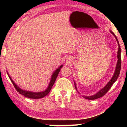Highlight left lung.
Here are the masks:
<instances>
[{
    "instance_id": "8db88e82",
    "label": "left lung",
    "mask_w": 127,
    "mask_h": 127,
    "mask_svg": "<svg viewBox=\"0 0 127 127\" xmlns=\"http://www.w3.org/2000/svg\"><path fill=\"white\" fill-rule=\"evenodd\" d=\"M110 32H111V33H112L114 36H115L116 40H117L118 44H119V50H118V53H117L118 61H117V66H116L115 72H114V76H113L112 79H111L110 81H109V82L107 83L106 86L103 88H102V89L100 90V91H99L98 93L96 94H95L94 95H93V96H84L85 98L87 99L94 100V99H96L99 98H100V97L104 96V95H105L107 93V92L110 89L111 87L112 86V85L113 84V83L116 81V80L117 79V78H118V77H119V76L120 74V70H121V48H120V44H119V41H118V39H117V37L116 36L115 34H114L113 32H112L111 31H110ZM74 85H75V88L76 89V86L75 83H74Z\"/></svg>"
}]
</instances>
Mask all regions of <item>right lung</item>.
Masks as SVG:
<instances>
[{
	"label": "right lung",
	"instance_id": "obj_1",
	"mask_svg": "<svg viewBox=\"0 0 127 127\" xmlns=\"http://www.w3.org/2000/svg\"><path fill=\"white\" fill-rule=\"evenodd\" d=\"M62 67V65L61 66L59 67L58 69H57L55 71L54 73L53 76H52L51 81H50V84L48 86L47 89L46 91H43V92H41V93H32V92H29V91H24L18 87V86H17L16 84H15L14 82L13 81V80L11 79V78L10 77V76L8 75V77H9L10 80L11 81L12 83H13L14 86L15 88V90H17V91L20 94H21L22 95H24V96L27 97V98H32V99H39V98H42L43 97H44L45 96H46L49 93V92L51 90L52 87L54 84L55 80H56V79L57 77V76L58 75L59 72H60L61 70V68Z\"/></svg>",
	"mask_w": 127,
	"mask_h": 127
}]
</instances>
